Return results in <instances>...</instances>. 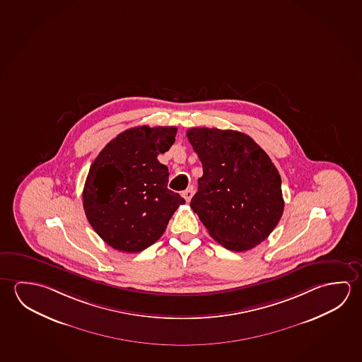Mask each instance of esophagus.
Returning a JSON list of instances; mask_svg holds the SVG:
<instances>
[{
  "label": "esophagus",
  "instance_id": "1",
  "mask_svg": "<svg viewBox=\"0 0 362 362\" xmlns=\"http://www.w3.org/2000/svg\"><path fill=\"white\" fill-rule=\"evenodd\" d=\"M193 194H194V190H193V188H188V189L184 190V199H185V201L187 202H189L190 199H192V197H193Z\"/></svg>",
  "mask_w": 362,
  "mask_h": 362
}]
</instances>
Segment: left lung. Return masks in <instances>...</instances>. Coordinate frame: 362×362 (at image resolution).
I'll return each mask as SVG.
<instances>
[{"label":"left lung","mask_w":362,"mask_h":362,"mask_svg":"<svg viewBox=\"0 0 362 362\" xmlns=\"http://www.w3.org/2000/svg\"><path fill=\"white\" fill-rule=\"evenodd\" d=\"M187 137L203 166L193 212L226 249L260 245L284 211L281 178L269 155L238 131L193 127Z\"/></svg>","instance_id":"1"}]
</instances>
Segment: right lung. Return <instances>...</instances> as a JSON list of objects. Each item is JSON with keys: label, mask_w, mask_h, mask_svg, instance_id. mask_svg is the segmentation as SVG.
Segmentation results:
<instances>
[{"label": "right lung", "mask_w": 362, "mask_h": 362, "mask_svg": "<svg viewBox=\"0 0 362 362\" xmlns=\"http://www.w3.org/2000/svg\"><path fill=\"white\" fill-rule=\"evenodd\" d=\"M175 135L174 126L132 127L107 144L89 168L84 212L97 235L113 249L140 252L151 246L185 203L168 189V168L158 160Z\"/></svg>", "instance_id": "add662e5"}]
</instances>
